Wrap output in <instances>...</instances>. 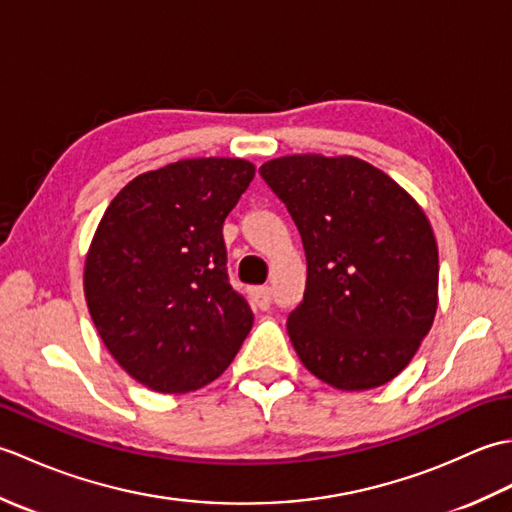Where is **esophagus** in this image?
Here are the masks:
<instances>
[{
    "instance_id": "1",
    "label": "esophagus",
    "mask_w": 512,
    "mask_h": 512,
    "mask_svg": "<svg viewBox=\"0 0 512 512\" xmlns=\"http://www.w3.org/2000/svg\"><path fill=\"white\" fill-rule=\"evenodd\" d=\"M253 299L257 303L259 310H268L270 303H273V290H270L268 286H262V288H255L253 292Z\"/></svg>"
}]
</instances>
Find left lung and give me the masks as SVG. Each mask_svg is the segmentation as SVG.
<instances>
[{
  "label": "left lung",
  "mask_w": 512,
  "mask_h": 512,
  "mask_svg": "<svg viewBox=\"0 0 512 512\" xmlns=\"http://www.w3.org/2000/svg\"><path fill=\"white\" fill-rule=\"evenodd\" d=\"M295 220L308 262L290 341L308 372L343 391L389 383L438 310V244L420 204L354 156L295 154L259 167Z\"/></svg>",
  "instance_id": "obj_1"
}]
</instances>
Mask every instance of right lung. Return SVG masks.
Masks as SVG:
<instances>
[{"instance_id": "obj_1", "label": "right lung", "mask_w": 512, "mask_h": 512, "mask_svg": "<svg viewBox=\"0 0 512 512\" xmlns=\"http://www.w3.org/2000/svg\"><path fill=\"white\" fill-rule=\"evenodd\" d=\"M255 178L242 158L140 173L103 213L83 290L105 347L160 394H187L231 365L253 310L228 284L222 226Z\"/></svg>"}]
</instances>
